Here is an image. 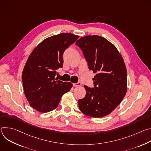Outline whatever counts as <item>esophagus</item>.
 <instances>
[{
    "label": "esophagus",
    "mask_w": 151,
    "mask_h": 151,
    "mask_svg": "<svg viewBox=\"0 0 151 151\" xmlns=\"http://www.w3.org/2000/svg\"><path fill=\"white\" fill-rule=\"evenodd\" d=\"M82 85V83L80 82H78L77 83H73V87H79V86H81Z\"/></svg>",
    "instance_id": "esophagus-1"
}]
</instances>
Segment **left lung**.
<instances>
[{"mask_svg":"<svg viewBox=\"0 0 151 151\" xmlns=\"http://www.w3.org/2000/svg\"><path fill=\"white\" fill-rule=\"evenodd\" d=\"M82 50L90 70L96 75L94 88L84 85L86 95L78 100L80 111L93 118L111 114L127 93V69L116 48L97 35L82 37L76 42Z\"/></svg>","mask_w":151,"mask_h":151,"instance_id":"obj_1","label":"left lung"}]
</instances>
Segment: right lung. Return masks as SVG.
I'll return each instance as SVG.
<instances>
[{
  "label": "right lung",
  "mask_w": 151,
  "mask_h": 151,
  "mask_svg": "<svg viewBox=\"0 0 151 151\" xmlns=\"http://www.w3.org/2000/svg\"><path fill=\"white\" fill-rule=\"evenodd\" d=\"M79 36L66 33L42 41L29 57L22 73L25 96L33 109L48 112L58 106L61 96L70 91L71 82L57 81V70L62 68L63 53Z\"/></svg>",
  "instance_id": "obj_1"
}]
</instances>
